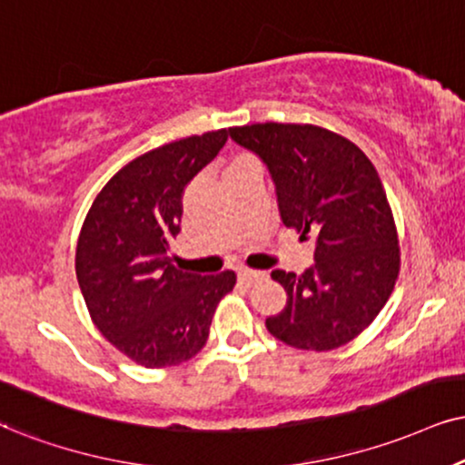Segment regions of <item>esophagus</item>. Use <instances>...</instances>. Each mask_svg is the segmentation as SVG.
Returning a JSON list of instances; mask_svg holds the SVG:
<instances>
[{
	"label": "esophagus",
	"instance_id": "34e87169",
	"mask_svg": "<svg viewBox=\"0 0 465 465\" xmlns=\"http://www.w3.org/2000/svg\"><path fill=\"white\" fill-rule=\"evenodd\" d=\"M238 279H240V283L252 285L255 281L263 279V272H257V270H249V268H240L238 270Z\"/></svg>",
	"mask_w": 465,
	"mask_h": 465
}]
</instances>
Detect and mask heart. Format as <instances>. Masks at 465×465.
Instances as JSON below:
<instances>
[{
  "instance_id": "obj_1",
  "label": "heart",
  "mask_w": 465,
  "mask_h": 465,
  "mask_svg": "<svg viewBox=\"0 0 465 465\" xmlns=\"http://www.w3.org/2000/svg\"><path fill=\"white\" fill-rule=\"evenodd\" d=\"M238 161H240V158H238Z\"/></svg>"
}]
</instances>
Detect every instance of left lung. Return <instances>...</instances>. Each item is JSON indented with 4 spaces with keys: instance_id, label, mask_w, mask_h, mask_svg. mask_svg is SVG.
<instances>
[{
    "instance_id": "obj_1",
    "label": "left lung",
    "mask_w": 465,
    "mask_h": 465,
    "mask_svg": "<svg viewBox=\"0 0 465 465\" xmlns=\"http://www.w3.org/2000/svg\"><path fill=\"white\" fill-rule=\"evenodd\" d=\"M229 137L266 164L285 227L315 240L302 274L272 270L287 292L268 332L298 350L326 351L358 337L391 298L399 240L373 163L337 133L311 124H251Z\"/></svg>"
}]
</instances>
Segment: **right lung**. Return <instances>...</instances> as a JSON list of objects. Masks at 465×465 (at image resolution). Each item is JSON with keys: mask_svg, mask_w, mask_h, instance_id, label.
<instances>
[{"mask_svg": "<svg viewBox=\"0 0 465 465\" xmlns=\"http://www.w3.org/2000/svg\"><path fill=\"white\" fill-rule=\"evenodd\" d=\"M227 131L145 152L94 199L76 242V281L103 337L148 369L189 361L203 348L216 304L236 274L182 272L169 260L189 182L219 154Z\"/></svg>", "mask_w": 465, "mask_h": 465, "instance_id": "obj_1", "label": "right lung"}]
</instances>
